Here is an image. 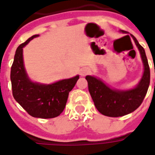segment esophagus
Returning a JSON list of instances; mask_svg holds the SVG:
<instances>
[{"mask_svg":"<svg viewBox=\"0 0 155 155\" xmlns=\"http://www.w3.org/2000/svg\"><path fill=\"white\" fill-rule=\"evenodd\" d=\"M90 71H91V70L89 68H82L81 71H80V74H81V76H84V75L89 74Z\"/></svg>","mask_w":155,"mask_h":155,"instance_id":"obj_1","label":"esophagus"}]
</instances>
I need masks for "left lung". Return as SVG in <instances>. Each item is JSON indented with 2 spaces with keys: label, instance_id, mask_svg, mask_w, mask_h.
<instances>
[{
  "label": "left lung",
  "instance_id": "8db88e82",
  "mask_svg": "<svg viewBox=\"0 0 155 155\" xmlns=\"http://www.w3.org/2000/svg\"><path fill=\"white\" fill-rule=\"evenodd\" d=\"M122 33H127L120 31ZM139 49L143 64V73L139 83L130 90L110 87L104 81L94 75H86L88 88L98 111L109 117H120L132 113L140 107L150 86V71L145 51L137 39L130 35ZM155 72V71H154Z\"/></svg>",
  "mask_w": 155,
  "mask_h": 155
}]
</instances>
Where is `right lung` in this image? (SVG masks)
<instances>
[{
	"label": "right lung",
	"instance_id": "1",
	"mask_svg": "<svg viewBox=\"0 0 155 155\" xmlns=\"http://www.w3.org/2000/svg\"><path fill=\"white\" fill-rule=\"evenodd\" d=\"M32 35L16 49L11 71L12 94L16 102L30 115L35 118L51 119L63 112L70 91L76 84L79 75L64 79L52 84L34 82L29 78L23 60V48L32 39Z\"/></svg>",
	"mask_w": 155,
	"mask_h": 155
}]
</instances>
